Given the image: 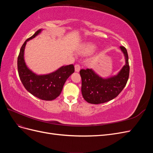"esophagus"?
Returning <instances> with one entry per match:
<instances>
[{
	"instance_id": "esophagus-1",
	"label": "esophagus",
	"mask_w": 153,
	"mask_h": 153,
	"mask_svg": "<svg viewBox=\"0 0 153 153\" xmlns=\"http://www.w3.org/2000/svg\"><path fill=\"white\" fill-rule=\"evenodd\" d=\"M75 70L76 72H79L80 70V66L79 64H75Z\"/></svg>"
}]
</instances>
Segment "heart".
I'll return each instance as SVG.
<instances>
[{
	"mask_svg": "<svg viewBox=\"0 0 153 153\" xmlns=\"http://www.w3.org/2000/svg\"><path fill=\"white\" fill-rule=\"evenodd\" d=\"M96 49L97 47L94 44L87 43L82 46L79 50V53L84 55H89L93 53Z\"/></svg>",
	"mask_w": 153,
	"mask_h": 153,
	"instance_id": "heart-1",
	"label": "heart"
}]
</instances>
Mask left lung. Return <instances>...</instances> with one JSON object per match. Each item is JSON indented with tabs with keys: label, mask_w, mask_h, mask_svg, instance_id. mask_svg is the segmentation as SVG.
Masks as SVG:
<instances>
[{
	"label": "left lung",
	"mask_w": 153,
	"mask_h": 153,
	"mask_svg": "<svg viewBox=\"0 0 153 153\" xmlns=\"http://www.w3.org/2000/svg\"><path fill=\"white\" fill-rule=\"evenodd\" d=\"M125 57V64L116 75L103 78L92 69H81L82 94L87 102L100 104L113 100L126 86L129 73L128 55L126 48L120 47Z\"/></svg>",
	"instance_id": "8db88e82"
}]
</instances>
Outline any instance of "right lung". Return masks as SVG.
<instances>
[{"label":"right lung","instance_id":"right-lung-1","mask_svg":"<svg viewBox=\"0 0 153 153\" xmlns=\"http://www.w3.org/2000/svg\"><path fill=\"white\" fill-rule=\"evenodd\" d=\"M42 29L36 31L22 46L18 57V71L20 80L27 91L37 98L45 101H52L61 93L66 80L75 71L73 64L63 66L47 75H37L27 66L24 59V51L28 41L34 38Z\"/></svg>","mask_w":153,"mask_h":153}]
</instances>
